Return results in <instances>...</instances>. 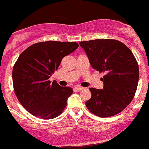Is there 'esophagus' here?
Returning a JSON list of instances; mask_svg holds the SVG:
<instances>
[{"instance_id": "34e87169", "label": "esophagus", "mask_w": 149, "mask_h": 149, "mask_svg": "<svg viewBox=\"0 0 149 149\" xmlns=\"http://www.w3.org/2000/svg\"><path fill=\"white\" fill-rule=\"evenodd\" d=\"M75 89H76L77 91H82V90L84 89V88L83 87H81V86H79V85H78V86L75 87Z\"/></svg>"}]
</instances>
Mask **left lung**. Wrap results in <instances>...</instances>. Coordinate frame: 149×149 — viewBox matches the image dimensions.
Segmentation results:
<instances>
[{"mask_svg": "<svg viewBox=\"0 0 149 149\" xmlns=\"http://www.w3.org/2000/svg\"><path fill=\"white\" fill-rule=\"evenodd\" d=\"M93 69L104 72L103 90L91 88L88 109L100 117H112L125 109L135 96L139 68L133 54L117 40L96 39L79 42Z\"/></svg>", "mask_w": 149, "mask_h": 149, "instance_id": "left-lung-1", "label": "left lung"}]
</instances>
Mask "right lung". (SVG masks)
<instances>
[{
  "label": "right lung",
  "instance_id": "1",
  "mask_svg": "<svg viewBox=\"0 0 149 149\" xmlns=\"http://www.w3.org/2000/svg\"><path fill=\"white\" fill-rule=\"evenodd\" d=\"M76 42L45 41L25 49L14 64L13 86L20 104L32 115L43 120L58 117L72 94L70 87H61L50 77L62 58L78 48Z\"/></svg>",
  "mask_w": 149,
  "mask_h": 149
}]
</instances>
